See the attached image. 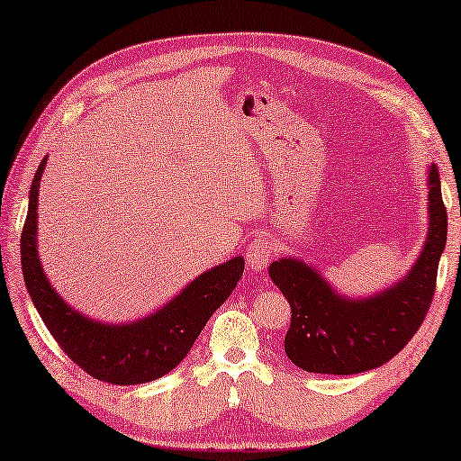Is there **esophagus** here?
Here are the masks:
<instances>
[{
	"instance_id": "34e87169",
	"label": "esophagus",
	"mask_w": 461,
	"mask_h": 461,
	"mask_svg": "<svg viewBox=\"0 0 461 461\" xmlns=\"http://www.w3.org/2000/svg\"><path fill=\"white\" fill-rule=\"evenodd\" d=\"M247 266L251 271H263L267 267L271 258V243L266 235H258L247 247Z\"/></svg>"
}]
</instances>
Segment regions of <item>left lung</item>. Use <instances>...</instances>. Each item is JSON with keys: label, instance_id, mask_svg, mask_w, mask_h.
<instances>
[{"label": "left lung", "instance_id": "8db88e82", "mask_svg": "<svg viewBox=\"0 0 461 461\" xmlns=\"http://www.w3.org/2000/svg\"><path fill=\"white\" fill-rule=\"evenodd\" d=\"M427 187L429 226L417 261L402 280L372 296H345L298 258H280L269 266V277L292 306L285 356L304 372L349 375L380 367L419 330L431 306L447 240V212L435 165H429Z\"/></svg>", "mask_w": 461, "mask_h": 461}]
</instances>
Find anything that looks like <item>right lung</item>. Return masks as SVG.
<instances>
[{
	"label": "right lung",
	"mask_w": 461,
	"mask_h": 461,
	"mask_svg": "<svg viewBox=\"0 0 461 461\" xmlns=\"http://www.w3.org/2000/svg\"><path fill=\"white\" fill-rule=\"evenodd\" d=\"M47 157L30 185L28 216L20 239L26 290L42 322L67 356L95 380L132 386L169 374L187 356L218 306L237 288L245 259L232 258L203 271L167 304L132 322L89 319L59 296L39 258V187Z\"/></svg>",
	"instance_id": "obj_1"
}]
</instances>
